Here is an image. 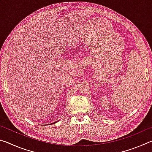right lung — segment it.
Instances as JSON below:
<instances>
[{
    "instance_id": "obj_1",
    "label": "right lung",
    "mask_w": 152,
    "mask_h": 152,
    "mask_svg": "<svg viewBox=\"0 0 152 152\" xmlns=\"http://www.w3.org/2000/svg\"><path fill=\"white\" fill-rule=\"evenodd\" d=\"M58 121H56V122H54V123H51V124H54V123H57Z\"/></svg>"
}]
</instances>
